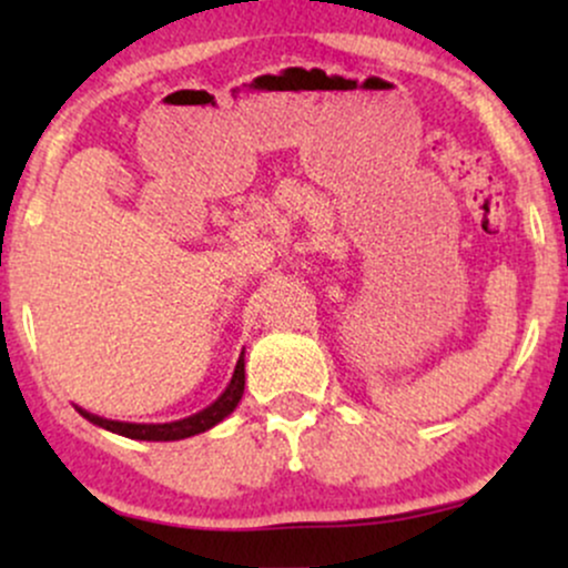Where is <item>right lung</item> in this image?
Here are the masks:
<instances>
[{
	"instance_id": "1",
	"label": "right lung",
	"mask_w": 568,
	"mask_h": 568,
	"mask_svg": "<svg viewBox=\"0 0 568 568\" xmlns=\"http://www.w3.org/2000/svg\"><path fill=\"white\" fill-rule=\"evenodd\" d=\"M243 393H245V352H240V361L237 366H234L232 382L226 384L224 393H221L211 406L197 410V414L186 416V419L165 422V425H135V422L103 419V416L90 414V410H84L80 406H77V410H80L84 419L93 422L95 427H103L116 435H125V438H133V440H184V438H192V435L205 433V429L216 427L219 422H224L226 416L237 408Z\"/></svg>"
}]
</instances>
